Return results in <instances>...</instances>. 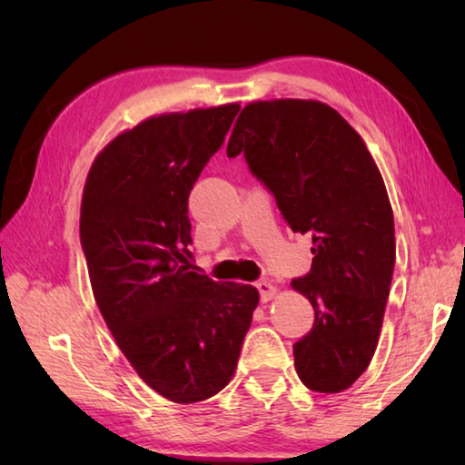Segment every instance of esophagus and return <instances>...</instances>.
<instances>
[{"label":"esophagus","mask_w":465,"mask_h":465,"mask_svg":"<svg viewBox=\"0 0 465 465\" xmlns=\"http://www.w3.org/2000/svg\"><path fill=\"white\" fill-rule=\"evenodd\" d=\"M256 289H258V293H261V302H264V303L271 302V299L277 295V287H274L269 281L256 282Z\"/></svg>","instance_id":"34e87169"}]
</instances>
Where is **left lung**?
<instances>
[{
    "instance_id": "8db88e82",
    "label": "left lung",
    "mask_w": 465,
    "mask_h": 465,
    "mask_svg": "<svg viewBox=\"0 0 465 465\" xmlns=\"http://www.w3.org/2000/svg\"><path fill=\"white\" fill-rule=\"evenodd\" d=\"M246 157L313 261L291 285L313 305L293 344L299 380L336 393L371 363L388 303L396 235L383 178L359 133L316 100L254 102L235 123L227 157Z\"/></svg>"
}]
</instances>
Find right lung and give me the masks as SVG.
Here are the masks:
<instances>
[{"label": "right lung", "mask_w": 465, "mask_h": 465, "mask_svg": "<svg viewBox=\"0 0 465 465\" xmlns=\"http://www.w3.org/2000/svg\"><path fill=\"white\" fill-rule=\"evenodd\" d=\"M240 104L147 119L104 147L85 180L80 240L94 297L141 380L193 404L230 383L258 291L199 274L188 194Z\"/></svg>", "instance_id": "right-lung-1"}]
</instances>
